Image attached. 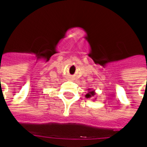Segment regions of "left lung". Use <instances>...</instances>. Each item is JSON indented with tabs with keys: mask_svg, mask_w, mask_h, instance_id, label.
I'll return each mask as SVG.
<instances>
[{
	"mask_svg": "<svg viewBox=\"0 0 147 147\" xmlns=\"http://www.w3.org/2000/svg\"><path fill=\"white\" fill-rule=\"evenodd\" d=\"M95 94H96L95 90H93L91 89H88V92H87V94L85 95V97H86V98H94V96H95ZM95 99L96 98H94V101Z\"/></svg>",
	"mask_w": 147,
	"mask_h": 147,
	"instance_id": "obj_1",
	"label": "left lung"
}]
</instances>
